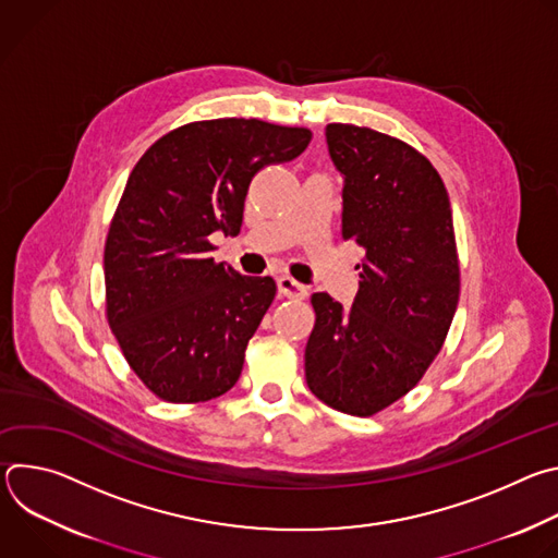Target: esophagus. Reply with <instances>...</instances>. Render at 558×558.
<instances>
[{
  "label": "esophagus",
  "mask_w": 558,
  "mask_h": 558,
  "mask_svg": "<svg viewBox=\"0 0 558 558\" xmlns=\"http://www.w3.org/2000/svg\"><path fill=\"white\" fill-rule=\"evenodd\" d=\"M278 291L284 298H291V300H304L306 298V287L300 284L298 280H293L291 276H280L278 278Z\"/></svg>",
  "instance_id": "esophagus-1"
}]
</instances>
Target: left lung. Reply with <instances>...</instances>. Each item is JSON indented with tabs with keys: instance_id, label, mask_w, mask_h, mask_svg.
Masks as SVG:
<instances>
[{
	"instance_id": "8db88e82",
	"label": "left lung",
	"mask_w": 558,
	"mask_h": 558,
	"mask_svg": "<svg viewBox=\"0 0 558 558\" xmlns=\"http://www.w3.org/2000/svg\"><path fill=\"white\" fill-rule=\"evenodd\" d=\"M327 143L344 174L342 238L366 256L349 311L311 295L304 375L327 407L371 417L417 386L448 336L459 302L452 211L441 177L409 143L351 123H329Z\"/></svg>"
}]
</instances>
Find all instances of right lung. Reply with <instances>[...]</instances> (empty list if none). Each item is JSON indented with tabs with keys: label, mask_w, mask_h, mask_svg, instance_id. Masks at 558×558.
<instances>
[{
	"label": "right lung",
	"mask_w": 558,
	"mask_h": 558,
	"mask_svg": "<svg viewBox=\"0 0 558 558\" xmlns=\"http://www.w3.org/2000/svg\"><path fill=\"white\" fill-rule=\"evenodd\" d=\"M308 141L306 128L260 119L194 121L134 166L106 238V317L130 368L161 400L207 402L241 377L276 282L216 263L209 235L241 231L252 179L293 161Z\"/></svg>",
	"instance_id": "right-lung-1"
}]
</instances>
